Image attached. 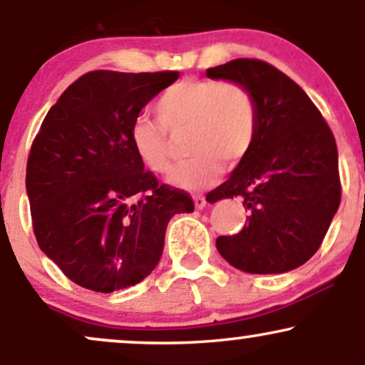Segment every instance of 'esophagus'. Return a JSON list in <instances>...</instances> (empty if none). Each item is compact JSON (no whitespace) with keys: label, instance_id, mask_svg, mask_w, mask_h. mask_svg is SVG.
I'll return each instance as SVG.
<instances>
[{"label":"esophagus","instance_id":"obj_1","mask_svg":"<svg viewBox=\"0 0 365 365\" xmlns=\"http://www.w3.org/2000/svg\"><path fill=\"white\" fill-rule=\"evenodd\" d=\"M194 204L197 209H202L204 206H206V197L204 195H194Z\"/></svg>","mask_w":365,"mask_h":365}]
</instances>
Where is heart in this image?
<instances>
[{
    "label": "heart",
    "instance_id": "b5f03b06",
    "mask_svg": "<svg viewBox=\"0 0 365 365\" xmlns=\"http://www.w3.org/2000/svg\"><path fill=\"white\" fill-rule=\"evenodd\" d=\"M154 121L139 118L130 128V142L145 168L168 173L173 165V139L185 137L192 154L171 173L170 182L200 190L216 182L226 166H237L252 149L259 128L254 92L240 82L188 78L168 87L154 104ZM170 135L168 136V133Z\"/></svg>",
    "mask_w": 365,
    "mask_h": 365
}]
</instances>
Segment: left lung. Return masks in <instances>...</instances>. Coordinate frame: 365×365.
Masks as SVG:
<instances>
[{
    "label": "left lung",
    "mask_w": 365,
    "mask_h": 365,
    "mask_svg": "<svg viewBox=\"0 0 365 365\" xmlns=\"http://www.w3.org/2000/svg\"><path fill=\"white\" fill-rule=\"evenodd\" d=\"M206 75L244 83L259 110L250 153L209 192L211 202L242 197L249 211L240 233L216 238L217 252L245 273L295 269L317 252L340 206L333 132L302 87L269 63L238 58Z\"/></svg>",
    "instance_id": "left-lung-1"
}]
</instances>
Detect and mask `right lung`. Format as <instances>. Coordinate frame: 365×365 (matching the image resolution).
Listing matches in <instances>:
<instances>
[{
	"instance_id": "right-lung-1",
	"label": "right lung",
	"mask_w": 365,
	"mask_h": 365,
	"mask_svg": "<svg viewBox=\"0 0 365 365\" xmlns=\"http://www.w3.org/2000/svg\"><path fill=\"white\" fill-rule=\"evenodd\" d=\"M178 72L82 75L48 111L27 159L32 228L73 283L111 293L158 266L170 220L194 211L187 192L159 183L130 142L142 108Z\"/></svg>"
}]
</instances>
